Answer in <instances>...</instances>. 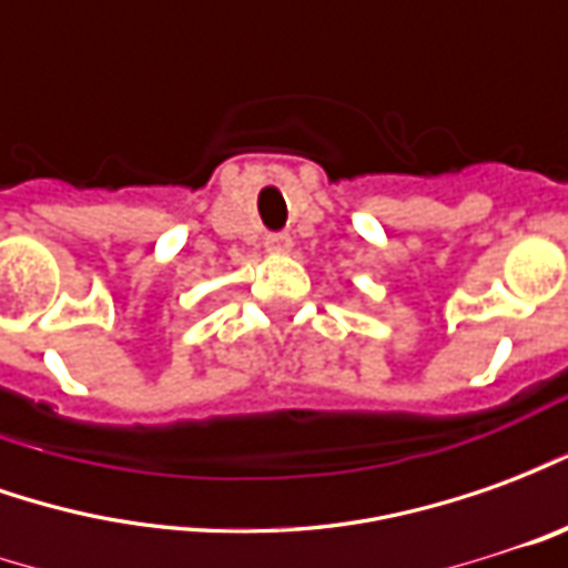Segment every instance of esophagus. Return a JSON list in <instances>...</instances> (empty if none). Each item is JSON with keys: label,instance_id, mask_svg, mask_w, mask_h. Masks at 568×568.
<instances>
[{"label": "esophagus", "instance_id": "esophagus-1", "mask_svg": "<svg viewBox=\"0 0 568 568\" xmlns=\"http://www.w3.org/2000/svg\"><path fill=\"white\" fill-rule=\"evenodd\" d=\"M264 248H267V252H273V255H285V252H292V236L267 234L264 236Z\"/></svg>", "mask_w": 568, "mask_h": 568}]
</instances>
